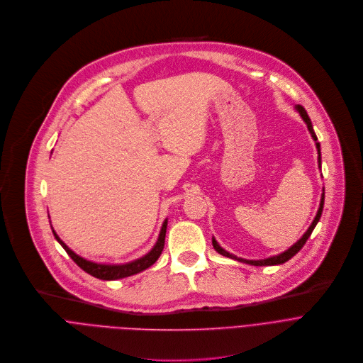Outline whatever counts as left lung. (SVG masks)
Listing matches in <instances>:
<instances>
[{
  "label": "left lung",
  "mask_w": 363,
  "mask_h": 363,
  "mask_svg": "<svg viewBox=\"0 0 363 363\" xmlns=\"http://www.w3.org/2000/svg\"><path fill=\"white\" fill-rule=\"evenodd\" d=\"M295 110L301 114V117H302V120L306 123V125H308V130H309V133H311V135H312V138H313V141H315V144H316V149H318V167L319 169H322V157H320V143L318 141V137H316V134H315V130H313V125H312V121H311V118H309V116H308V113H306V110L302 107V106H299V104H296L295 106ZM323 204H325V189H322V197H320V203H319V208H318V213H316V216H315V219H313V222H312V225L309 226V229L303 233V236L294 245V246H291L289 247L287 250H284V252H281V253H279V255H276V256H270V257H267V259H259V260H249V259H243V257H238V256H235V255H232V253H229L228 250H225L219 243H217V240L213 238L211 239V243H213V247H214V250L217 252V253H220L222 256H226V257H230V259H235V260H238V262H242V263H247V264H253V266H276V264H281V263H284V262H287L289 259H292L303 246H305V243H306V240L311 238V235H312V232H313V229L316 228V225H318V222H319V219H320V216H322V211H323Z\"/></svg>",
  "instance_id": "8db88e82"
}]
</instances>
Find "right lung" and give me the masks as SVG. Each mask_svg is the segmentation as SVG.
<instances>
[{"label":"right lung","instance_id":"right-lung-1","mask_svg":"<svg viewBox=\"0 0 363 363\" xmlns=\"http://www.w3.org/2000/svg\"><path fill=\"white\" fill-rule=\"evenodd\" d=\"M50 217V216H48ZM52 229V226H51ZM166 230H167V219L163 222L162 229H160V235L159 239L156 242V245L152 247V250L149 253H146L144 256L131 260L128 263H120V264H113V263H97V262H91L87 260L82 256H79L77 253L72 252L55 233V230L52 229V235L55 238V240L62 246V249L67 252V255L77 263V266H80L84 272H87L89 274L101 279V280H117V279H123V277H128L133 274H137L143 270H146L147 267H150L152 264H155L157 262V259L160 257L163 249H164V239H166Z\"/></svg>","mask_w":363,"mask_h":363}]
</instances>
